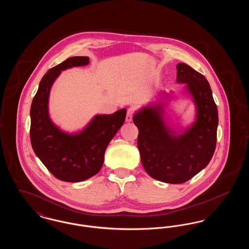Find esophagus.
I'll return each mask as SVG.
<instances>
[{"mask_svg":"<svg viewBox=\"0 0 249 249\" xmlns=\"http://www.w3.org/2000/svg\"><path fill=\"white\" fill-rule=\"evenodd\" d=\"M134 114V108L133 107H130L127 111V116H126V121L127 122H130L132 120V117Z\"/></svg>","mask_w":249,"mask_h":249,"instance_id":"34e87169","label":"esophagus"}]
</instances>
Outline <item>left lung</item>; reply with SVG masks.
<instances>
[{"instance_id": "obj_1", "label": "left lung", "mask_w": 249, "mask_h": 249, "mask_svg": "<svg viewBox=\"0 0 249 249\" xmlns=\"http://www.w3.org/2000/svg\"><path fill=\"white\" fill-rule=\"evenodd\" d=\"M178 83L187 84L197 119L183 134L167 127L162 107H144L133 116L137 145L146 173L154 179L181 184L200 173L213 157L218 125L217 107L207 79L188 64L178 63Z\"/></svg>"}]
</instances>
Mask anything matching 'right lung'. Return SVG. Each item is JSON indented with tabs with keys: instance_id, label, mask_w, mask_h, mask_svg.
<instances>
[{
	"instance_id": "right-lung-1",
	"label": "right lung",
	"mask_w": 249,
	"mask_h": 249,
	"mask_svg": "<svg viewBox=\"0 0 249 249\" xmlns=\"http://www.w3.org/2000/svg\"><path fill=\"white\" fill-rule=\"evenodd\" d=\"M89 57H72L48 70L41 79L31 107L30 137L33 149L48 171L61 181L80 182L99 173L107 145L123 125L127 110L98 115L81 132L68 134L48 116L50 89L60 71L87 65Z\"/></svg>"
}]
</instances>
